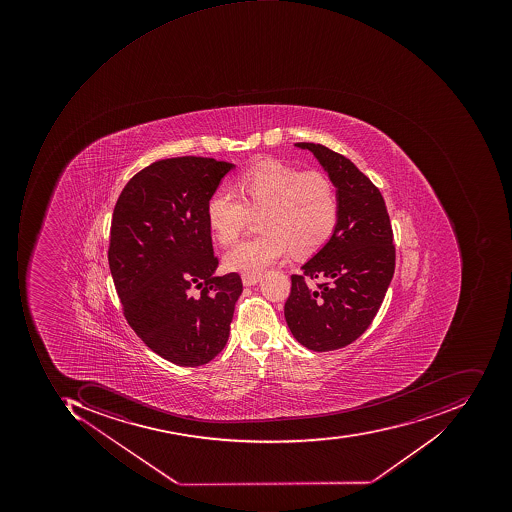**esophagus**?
<instances>
[{"mask_svg":"<svg viewBox=\"0 0 512 512\" xmlns=\"http://www.w3.org/2000/svg\"><path fill=\"white\" fill-rule=\"evenodd\" d=\"M243 284L244 286H252V284H257L260 281L261 274H243Z\"/></svg>","mask_w":512,"mask_h":512,"instance_id":"34e87169","label":"esophagus"}]
</instances>
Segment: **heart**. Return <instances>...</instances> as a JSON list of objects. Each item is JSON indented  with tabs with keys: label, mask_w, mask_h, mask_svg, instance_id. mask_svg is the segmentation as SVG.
I'll use <instances>...</instances> for the list:
<instances>
[{
	"label": "heart",
	"mask_w": 512,
	"mask_h": 512,
	"mask_svg": "<svg viewBox=\"0 0 512 512\" xmlns=\"http://www.w3.org/2000/svg\"><path fill=\"white\" fill-rule=\"evenodd\" d=\"M241 198L217 189L208 201L209 228L224 246L235 243L248 228L251 214H260V234L241 241L226 254L232 271L258 274L289 251L312 254L331 240L340 217L334 183L318 171L301 172L274 158L258 161L235 180Z\"/></svg>",
	"instance_id": "heart-1"
}]
</instances>
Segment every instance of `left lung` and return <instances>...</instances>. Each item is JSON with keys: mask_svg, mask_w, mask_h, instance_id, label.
<instances>
[{"mask_svg": "<svg viewBox=\"0 0 512 512\" xmlns=\"http://www.w3.org/2000/svg\"><path fill=\"white\" fill-rule=\"evenodd\" d=\"M308 149L337 186L340 217L324 248L292 274L284 317L304 348L335 351L371 326L394 277L395 244L383 195L345 155L323 144ZM313 283H307V281Z\"/></svg>", "mask_w": 512, "mask_h": 512, "instance_id": "obj_1", "label": "left lung"}]
</instances>
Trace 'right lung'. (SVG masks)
Returning a JSON list of instances; mask_svg holds the SVG:
<instances>
[{"mask_svg": "<svg viewBox=\"0 0 512 512\" xmlns=\"http://www.w3.org/2000/svg\"><path fill=\"white\" fill-rule=\"evenodd\" d=\"M232 167L203 157L155 161L124 186L112 215L107 258L124 318L178 366L206 365L223 351L243 291L237 272L214 277L206 214Z\"/></svg>", "mask_w": 512, "mask_h": 512, "instance_id": "right-lung-1", "label": "right lung"}]
</instances>
